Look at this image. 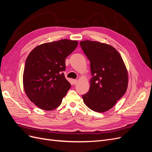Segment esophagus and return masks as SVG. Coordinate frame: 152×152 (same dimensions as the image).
Listing matches in <instances>:
<instances>
[{
    "label": "esophagus",
    "mask_w": 152,
    "mask_h": 152,
    "mask_svg": "<svg viewBox=\"0 0 152 152\" xmlns=\"http://www.w3.org/2000/svg\"><path fill=\"white\" fill-rule=\"evenodd\" d=\"M77 82H78L77 80H76V79H73V80H72V84H76L77 83Z\"/></svg>",
    "instance_id": "esophagus-1"
}]
</instances>
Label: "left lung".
<instances>
[{
  "label": "left lung",
  "instance_id": "1",
  "mask_svg": "<svg viewBox=\"0 0 152 152\" xmlns=\"http://www.w3.org/2000/svg\"><path fill=\"white\" fill-rule=\"evenodd\" d=\"M90 61L92 78L88 93L82 95L87 107L96 112L111 109L126 93L128 73L123 59L112 45L91 40L80 42Z\"/></svg>",
  "mask_w": 152,
  "mask_h": 152
}]
</instances>
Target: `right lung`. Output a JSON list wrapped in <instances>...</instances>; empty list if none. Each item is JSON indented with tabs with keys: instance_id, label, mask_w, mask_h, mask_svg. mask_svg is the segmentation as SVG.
<instances>
[{
	"instance_id": "add662e5",
	"label": "right lung",
	"mask_w": 152,
	"mask_h": 152,
	"mask_svg": "<svg viewBox=\"0 0 152 152\" xmlns=\"http://www.w3.org/2000/svg\"><path fill=\"white\" fill-rule=\"evenodd\" d=\"M78 45L76 40L62 39L40 44L27 57L23 72L25 92L31 102L44 110L61 104L71 84L65 79V59Z\"/></svg>"
}]
</instances>
